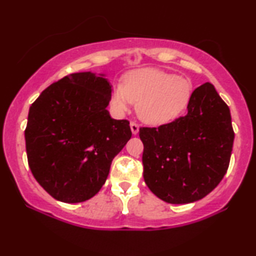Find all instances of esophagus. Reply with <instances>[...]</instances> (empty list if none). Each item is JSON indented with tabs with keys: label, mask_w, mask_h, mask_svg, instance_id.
<instances>
[{
	"label": "esophagus",
	"mask_w": 256,
	"mask_h": 256,
	"mask_svg": "<svg viewBox=\"0 0 256 256\" xmlns=\"http://www.w3.org/2000/svg\"><path fill=\"white\" fill-rule=\"evenodd\" d=\"M130 129H132V135H138V134L140 127H138V124H136V122H130Z\"/></svg>",
	"instance_id": "34e87169"
}]
</instances>
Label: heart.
<instances>
[{"label": "heart", "instance_id": "1", "mask_svg": "<svg viewBox=\"0 0 256 256\" xmlns=\"http://www.w3.org/2000/svg\"><path fill=\"white\" fill-rule=\"evenodd\" d=\"M194 92L191 82L158 68H140L124 76L110 93V107L116 114L136 104V113L148 124L172 121L188 107Z\"/></svg>", "mask_w": 256, "mask_h": 256}]
</instances>
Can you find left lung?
Segmentation results:
<instances>
[{
	"label": "left lung",
	"instance_id": "left-lung-1",
	"mask_svg": "<svg viewBox=\"0 0 256 256\" xmlns=\"http://www.w3.org/2000/svg\"><path fill=\"white\" fill-rule=\"evenodd\" d=\"M143 177L170 204H188L214 190L228 169L234 132L230 108L206 82L192 92L188 113L158 128H140Z\"/></svg>",
	"mask_w": 256,
	"mask_h": 256
}]
</instances>
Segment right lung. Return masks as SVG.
Masks as SVG:
<instances>
[{
    "label": "right lung",
    "instance_id": "obj_1",
    "mask_svg": "<svg viewBox=\"0 0 256 256\" xmlns=\"http://www.w3.org/2000/svg\"><path fill=\"white\" fill-rule=\"evenodd\" d=\"M112 90L104 73L76 72L31 104L24 132L28 162L40 186L59 202L76 204L96 196L132 138L129 122L107 110Z\"/></svg>",
    "mask_w": 256,
    "mask_h": 256
}]
</instances>
